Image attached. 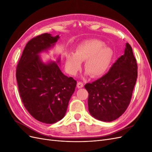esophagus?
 I'll list each match as a JSON object with an SVG mask.
<instances>
[{"label":"esophagus","mask_w":152,"mask_h":152,"mask_svg":"<svg viewBox=\"0 0 152 152\" xmlns=\"http://www.w3.org/2000/svg\"><path fill=\"white\" fill-rule=\"evenodd\" d=\"M84 87V84H83V82H79L77 83V87L78 88H82V87Z\"/></svg>","instance_id":"34e87169"}]
</instances>
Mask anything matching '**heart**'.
<instances>
[{
	"mask_svg": "<svg viewBox=\"0 0 152 152\" xmlns=\"http://www.w3.org/2000/svg\"><path fill=\"white\" fill-rule=\"evenodd\" d=\"M99 40H89L82 42L77 46L75 53L68 54L66 68L72 75H75L82 66V61H86V71L93 77L102 76L108 70L113 56L111 48L104 45Z\"/></svg>",
	"mask_w": 152,
	"mask_h": 152,
	"instance_id": "b5f03b06",
	"label": "heart"
}]
</instances>
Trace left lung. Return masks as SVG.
<instances>
[{
  "label": "left lung",
  "instance_id": "8db88e82",
  "mask_svg": "<svg viewBox=\"0 0 152 152\" xmlns=\"http://www.w3.org/2000/svg\"><path fill=\"white\" fill-rule=\"evenodd\" d=\"M137 76L136 60L131 45L107 73L84 87L89 93L88 109L94 118L103 122L116 120L125 112L132 97Z\"/></svg>",
  "mask_w": 152,
  "mask_h": 152
}]
</instances>
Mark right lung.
Masks as SVG:
<instances>
[{
  "label": "right lung",
  "mask_w": 152,
  "mask_h": 152,
  "mask_svg": "<svg viewBox=\"0 0 152 152\" xmlns=\"http://www.w3.org/2000/svg\"><path fill=\"white\" fill-rule=\"evenodd\" d=\"M59 35L44 34L26 44L16 68V80L22 102L31 115L45 124L56 123L65 117L77 84L65 75L57 61L44 63L40 54L48 52Z\"/></svg>",
  "instance_id": "1"
}]
</instances>
